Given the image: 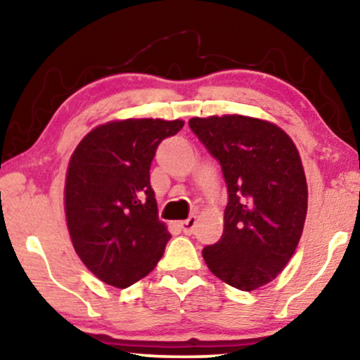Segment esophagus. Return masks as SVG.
<instances>
[{
    "label": "esophagus",
    "instance_id": "esophagus-1",
    "mask_svg": "<svg viewBox=\"0 0 360 360\" xmlns=\"http://www.w3.org/2000/svg\"><path fill=\"white\" fill-rule=\"evenodd\" d=\"M195 226H196V216H190L188 219L181 221V223H180V229L184 231V233H185L186 236H190L191 233H193Z\"/></svg>",
    "mask_w": 360,
    "mask_h": 360
}]
</instances>
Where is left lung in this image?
Masks as SVG:
<instances>
[{"mask_svg":"<svg viewBox=\"0 0 360 360\" xmlns=\"http://www.w3.org/2000/svg\"><path fill=\"white\" fill-rule=\"evenodd\" d=\"M188 124L228 186L223 236L203 259L216 277L250 292L282 272L302 238L308 188L300 154L287 132L255 117H191Z\"/></svg>","mask_w":360,"mask_h":360,"instance_id":"8db88e82","label":"left lung"}]
</instances>
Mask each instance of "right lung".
Wrapping results in <instances>:
<instances>
[{"mask_svg":"<svg viewBox=\"0 0 360 360\" xmlns=\"http://www.w3.org/2000/svg\"><path fill=\"white\" fill-rule=\"evenodd\" d=\"M184 121L126 120L98 126L73 152L65 214L73 248L88 270L127 288L150 274L172 236L157 216L150 164L157 146Z\"/></svg>","mask_w":360,"mask_h":360,"instance_id":"add662e5","label":"right lung"}]
</instances>
